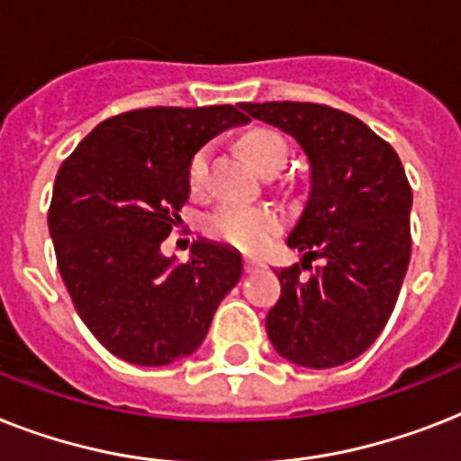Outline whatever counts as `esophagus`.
Wrapping results in <instances>:
<instances>
[{"instance_id": "1", "label": "esophagus", "mask_w": 461, "mask_h": 461, "mask_svg": "<svg viewBox=\"0 0 461 461\" xmlns=\"http://www.w3.org/2000/svg\"><path fill=\"white\" fill-rule=\"evenodd\" d=\"M244 267H246V273H256V270L263 267V263H258V260H253V258H246Z\"/></svg>"}]
</instances>
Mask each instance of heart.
Listing matches in <instances>:
<instances>
[{"mask_svg":"<svg viewBox=\"0 0 461 461\" xmlns=\"http://www.w3.org/2000/svg\"><path fill=\"white\" fill-rule=\"evenodd\" d=\"M246 158L251 159L258 172L270 165L287 162V140L270 129H253L241 139ZM208 181V150L203 148L188 162V186L191 191H203ZM205 231L224 244L237 246L241 251H263L270 239L280 230V217L270 208L258 205H222L205 217Z\"/></svg>","mask_w":461,"mask_h":461,"instance_id":"b5f03b06","label":"heart"}]
</instances>
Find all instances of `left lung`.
Returning <instances> with one entry per match:
<instances>
[{
  "mask_svg": "<svg viewBox=\"0 0 461 461\" xmlns=\"http://www.w3.org/2000/svg\"><path fill=\"white\" fill-rule=\"evenodd\" d=\"M246 117L289 133L311 167V191L287 246L296 266L275 270L282 294L266 318L275 351L303 368H332L383 332L411 256V186L390 143L328 104L239 103ZM322 258L315 271L310 260Z\"/></svg>",
  "mask_w": 461,
  "mask_h": 461,
  "instance_id": "1",
  "label": "left lung"
}]
</instances>
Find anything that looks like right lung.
Here are the masks:
<instances>
[{
    "mask_svg": "<svg viewBox=\"0 0 461 461\" xmlns=\"http://www.w3.org/2000/svg\"><path fill=\"white\" fill-rule=\"evenodd\" d=\"M249 122L231 104L148 107L104 119L61 162L47 212L57 266L81 321L104 349L136 366L191 357L241 253L198 239L188 263L159 251L188 201V162Z\"/></svg>",
    "mask_w": 461,
    "mask_h": 461,
    "instance_id": "add662e5",
    "label": "right lung"
}]
</instances>
